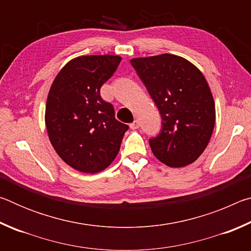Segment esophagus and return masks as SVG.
Masks as SVG:
<instances>
[{
	"label": "esophagus",
	"instance_id": "obj_1",
	"mask_svg": "<svg viewBox=\"0 0 251 251\" xmlns=\"http://www.w3.org/2000/svg\"><path fill=\"white\" fill-rule=\"evenodd\" d=\"M129 126H130V128H131V129H136V128H138V127H139V122H138L137 120H136V121H134L133 123H131V124H130Z\"/></svg>",
	"mask_w": 251,
	"mask_h": 251
}]
</instances>
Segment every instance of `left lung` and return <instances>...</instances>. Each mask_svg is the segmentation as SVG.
I'll return each instance as SVG.
<instances>
[{
	"instance_id": "1",
	"label": "left lung",
	"mask_w": 251,
	"mask_h": 251,
	"mask_svg": "<svg viewBox=\"0 0 251 251\" xmlns=\"http://www.w3.org/2000/svg\"><path fill=\"white\" fill-rule=\"evenodd\" d=\"M131 66L161 117V128L150 139L157 159L184 167L202 154L215 126V101L201 72L173 54L133 58Z\"/></svg>"
}]
</instances>
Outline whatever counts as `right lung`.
Listing matches in <instances>:
<instances>
[{"label":"right lung","instance_id":"obj_1","mask_svg":"<svg viewBox=\"0 0 251 251\" xmlns=\"http://www.w3.org/2000/svg\"><path fill=\"white\" fill-rule=\"evenodd\" d=\"M121 61L116 55L76 57L50 86L45 109L50 141L58 156L78 172L95 174L108 167L128 129L100 96V87Z\"/></svg>","mask_w":251,"mask_h":251}]
</instances>
